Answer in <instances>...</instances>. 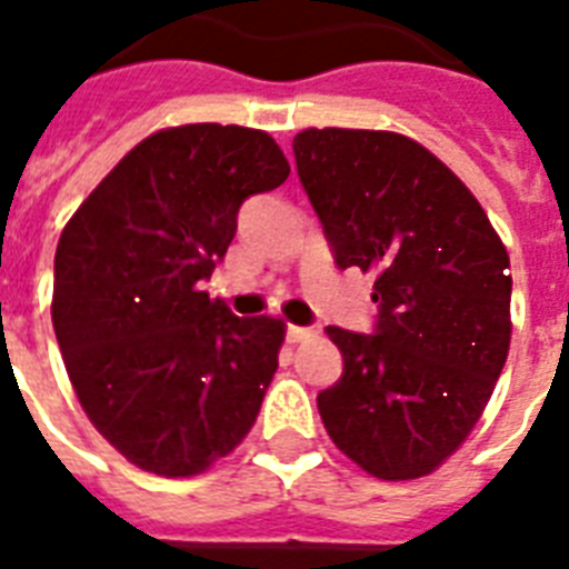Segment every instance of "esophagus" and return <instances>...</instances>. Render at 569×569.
<instances>
[{"label":"esophagus","mask_w":569,"mask_h":569,"mask_svg":"<svg viewBox=\"0 0 569 569\" xmlns=\"http://www.w3.org/2000/svg\"><path fill=\"white\" fill-rule=\"evenodd\" d=\"M310 337H316V330L312 328H301V325H289V328H286V339H289V342H303V339Z\"/></svg>","instance_id":"esophagus-1"}]
</instances>
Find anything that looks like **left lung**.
I'll return each mask as SVG.
<instances>
[{"mask_svg": "<svg viewBox=\"0 0 569 569\" xmlns=\"http://www.w3.org/2000/svg\"><path fill=\"white\" fill-rule=\"evenodd\" d=\"M292 150L333 262L378 274L372 333L328 328L346 366L319 392L321 422L369 476H428L476 428L508 360V250L410 138L303 129Z\"/></svg>", "mask_w": 569, "mask_h": 569, "instance_id": "left-lung-1", "label": "left lung"}]
</instances>
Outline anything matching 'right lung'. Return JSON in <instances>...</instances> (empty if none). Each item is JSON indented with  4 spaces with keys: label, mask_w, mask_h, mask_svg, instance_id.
I'll return each mask as SVG.
<instances>
[{
    "label": "right lung",
    "mask_w": 569,
    "mask_h": 569,
    "mask_svg": "<svg viewBox=\"0 0 569 569\" xmlns=\"http://www.w3.org/2000/svg\"><path fill=\"white\" fill-rule=\"evenodd\" d=\"M286 177L259 129H162L58 239L52 328L70 383L93 428L147 472L197 476L257 422L286 325L239 319L200 283L230 248L241 203Z\"/></svg>",
    "instance_id": "obj_1"
}]
</instances>
